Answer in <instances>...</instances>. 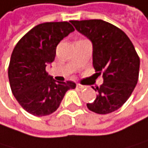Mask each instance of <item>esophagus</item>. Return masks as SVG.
Listing matches in <instances>:
<instances>
[{
	"instance_id": "obj_1",
	"label": "esophagus",
	"mask_w": 148,
	"mask_h": 148,
	"mask_svg": "<svg viewBox=\"0 0 148 148\" xmlns=\"http://www.w3.org/2000/svg\"><path fill=\"white\" fill-rule=\"evenodd\" d=\"M77 87H79V88L83 89V88H85V86H83V85H80V84H77Z\"/></svg>"
}]
</instances>
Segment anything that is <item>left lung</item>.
<instances>
[{"instance_id":"1","label":"left lung","mask_w":148,"mask_h":148,"mask_svg":"<svg viewBox=\"0 0 148 148\" xmlns=\"http://www.w3.org/2000/svg\"><path fill=\"white\" fill-rule=\"evenodd\" d=\"M71 23L92 41L93 66L103 73V84L95 89L97 99L87 108L99 114L113 112L127 101L137 84L138 54L127 35L112 24L100 19Z\"/></svg>"}]
</instances>
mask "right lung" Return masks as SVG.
Returning a JSON list of instances; mask_svg holds the SVG:
<instances>
[{"label":"right lung","instance_id":"add662e5","mask_svg":"<svg viewBox=\"0 0 148 148\" xmlns=\"http://www.w3.org/2000/svg\"><path fill=\"white\" fill-rule=\"evenodd\" d=\"M75 30L68 22L36 25L21 38L13 51L8 67L11 90L21 107L34 116H47L60 107L72 81L55 82L48 75L47 63L54 61L60 41Z\"/></svg>","mask_w":148,"mask_h":148}]
</instances>
